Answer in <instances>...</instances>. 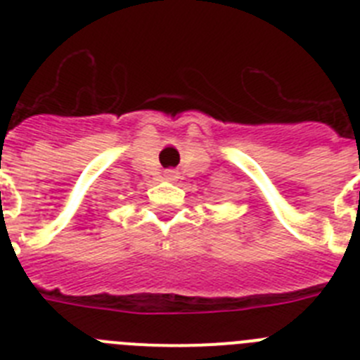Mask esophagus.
<instances>
[{
  "mask_svg": "<svg viewBox=\"0 0 360 360\" xmlns=\"http://www.w3.org/2000/svg\"><path fill=\"white\" fill-rule=\"evenodd\" d=\"M165 178H167V180H176V178H178V171H174V169L165 171Z\"/></svg>",
  "mask_w": 360,
  "mask_h": 360,
  "instance_id": "1",
  "label": "esophagus"
}]
</instances>
